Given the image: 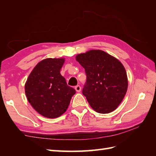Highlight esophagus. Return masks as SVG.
<instances>
[{
	"label": "esophagus",
	"instance_id": "obj_1",
	"mask_svg": "<svg viewBox=\"0 0 156 156\" xmlns=\"http://www.w3.org/2000/svg\"><path fill=\"white\" fill-rule=\"evenodd\" d=\"M75 89L76 91H77V92H80L81 91V87L80 85H77V86H75Z\"/></svg>",
	"mask_w": 156,
	"mask_h": 156
}]
</instances>
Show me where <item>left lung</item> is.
Instances as JSON below:
<instances>
[{"instance_id":"obj_1","label":"left lung","mask_w":156,"mask_h":156,"mask_svg":"<svg viewBox=\"0 0 156 156\" xmlns=\"http://www.w3.org/2000/svg\"><path fill=\"white\" fill-rule=\"evenodd\" d=\"M76 60L85 69L87 80L82 93L90 106L100 113L115 110L127 89V73L123 65L101 50L79 54Z\"/></svg>"}]
</instances>
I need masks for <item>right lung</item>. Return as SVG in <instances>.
I'll return each mask as SVG.
<instances>
[{"mask_svg": "<svg viewBox=\"0 0 156 156\" xmlns=\"http://www.w3.org/2000/svg\"><path fill=\"white\" fill-rule=\"evenodd\" d=\"M64 61V58H51L41 61L26 82L25 93L30 104L47 118H56L65 112L76 93L60 73Z\"/></svg>", "mask_w": 156, "mask_h": 156, "instance_id": "add662e5", "label": "right lung"}]
</instances>
